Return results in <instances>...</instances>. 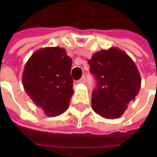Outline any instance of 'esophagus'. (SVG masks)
I'll return each mask as SVG.
<instances>
[{"instance_id": "34e87169", "label": "esophagus", "mask_w": 157, "mask_h": 157, "mask_svg": "<svg viewBox=\"0 0 157 157\" xmlns=\"http://www.w3.org/2000/svg\"><path fill=\"white\" fill-rule=\"evenodd\" d=\"M79 82H85V76H82V78L78 81Z\"/></svg>"}]
</instances>
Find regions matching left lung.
<instances>
[{
	"mask_svg": "<svg viewBox=\"0 0 157 157\" xmlns=\"http://www.w3.org/2000/svg\"><path fill=\"white\" fill-rule=\"evenodd\" d=\"M88 63L97 81L92 94L93 110L106 119L119 118L141 88L136 63L126 52L115 47L94 53Z\"/></svg>",
	"mask_w": 157,
	"mask_h": 157,
	"instance_id": "1",
	"label": "left lung"
}]
</instances>
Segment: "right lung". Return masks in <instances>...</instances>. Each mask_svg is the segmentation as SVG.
<instances>
[{
    "mask_svg": "<svg viewBox=\"0 0 157 157\" xmlns=\"http://www.w3.org/2000/svg\"><path fill=\"white\" fill-rule=\"evenodd\" d=\"M72 64L63 48L45 47L34 52L24 66V90L48 116L60 115L69 107L74 94Z\"/></svg>",
    "mask_w": 157,
    "mask_h": 157,
    "instance_id": "1",
    "label": "right lung"
}]
</instances>
